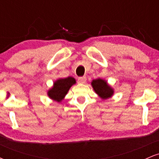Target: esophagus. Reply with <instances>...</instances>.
I'll return each mask as SVG.
<instances>
[{
	"instance_id": "34e87169",
	"label": "esophagus",
	"mask_w": 159,
	"mask_h": 159,
	"mask_svg": "<svg viewBox=\"0 0 159 159\" xmlns=\"http://www.w3.org/2000/svg\"><path fill=\"white\" fill-rule=\"evenodd\" d=\"M86 81H87V78L84 77H79L78 78V83H81V84H84Z\"/></svg>"
}]
</instances>
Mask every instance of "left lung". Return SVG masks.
<instances>
[{
  "label": "left lung",
  "mask_w": 159,
  "mask_h": 159,
  "mask_svg": "<svg viewBox=\"0 0 159 159\" xmlns=\"http://www.w3.org/2000/svg\"><path fill=\"white\" fill-rule=\"evenodd\" d=\"M92 86L95 92L103 99L111 97L114 93V90L110 86L107 85V81L102 79H96L92 81Z\"/></svg>",
  "instance_id": "8db88e82"
}]
</instances>
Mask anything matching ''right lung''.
Segmentation results:
<instances>
[{"label":"right lung","mask_w":159,"mask_h":159,"mask_svg":"<svg viewBox=\"0 0 159 159\" xmlns=\"http://www.w3.org/2000/svg\"><path fill=\"white\" fill-rule=\"evenodd\" d=\"M74 84H75V80L72 77L57 80L54 82V87L48 91V96L54 101L61 102Z\"/></svg>","instance_id":"obj_1"}]
</instances>
